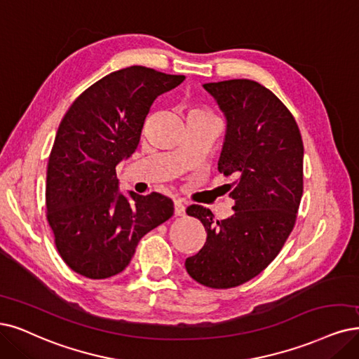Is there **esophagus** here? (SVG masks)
<instances>
[{"mask_svg":"<svg viewBox=\"0 0 359 359\" xmlns=\"http://www.w3.org/2000/svg\"><path fill=\"white\" fill-rule=\"evenodd\" d=\"M184 210H187V208H184V204L182 203V201H175V215L176 216H184Z\"/></svg>","mask_w":359,"mask_h":359,"instance_id":"34e87169","label":"esophagus"}]
</instances>
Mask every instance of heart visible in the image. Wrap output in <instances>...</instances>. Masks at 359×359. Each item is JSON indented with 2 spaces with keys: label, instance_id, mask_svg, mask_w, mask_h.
<instances>
[{
  "label": "heart",
  "instance_id": "obj_1",
  "mask_svg": "<svg viewBox=\"0 0 359 359\" xmlns=\"http://www.w3.org/2000/svg\"><path fill=\"white\" fill-rule=\"evenodd\" d=\"M189 115H211V114L205 109H201V108H194V109H191Z\"/></svg>",
  "mask_w": 359,
  "mask_h": 359
}]
</instances>
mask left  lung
Returning <instances> with one entry per match:
<instances>
[{"label":"left lung","instance_id":"left-lung-1","mask_svg":"<svg viewBox=\"0 0 359 359\" xmlns=\"http://www.w3.org/2000/svg\"><path fill=\"white\" fill-rule=\"evenodd\" d=\"M203 87L226 118L219 171L236 177L229 184L235 205L224 220L203 205L187 208L204 224L207 241L184 266L196 283L231 288L266 268L294 228L303 195V142L293 115L262 84L229 79Z\"/></svg>","mask_w":359,"mask_h":359}]
</instances>
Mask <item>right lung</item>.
I'll list each match as a JSON object with an SVG mask.
<instances>
[{"label":"right lung","mask_w":359,"mask_h":359,"mask_svg":"<svg viewBox=\"0 0 359 359\" xmlns=\"http://www.w3.org/2000/svg\"><path fill=\"white\" fill-rule=\"evenodd\" d=\"M144 66L103 76L71 104L48 158L46 205L59 255L91 280L123 272L143 235L172 216L170 198L119 191L115 167L136 151L154 100L183 83Z\"/></svg>","instance_id":"obj_1"}]
</instances>
